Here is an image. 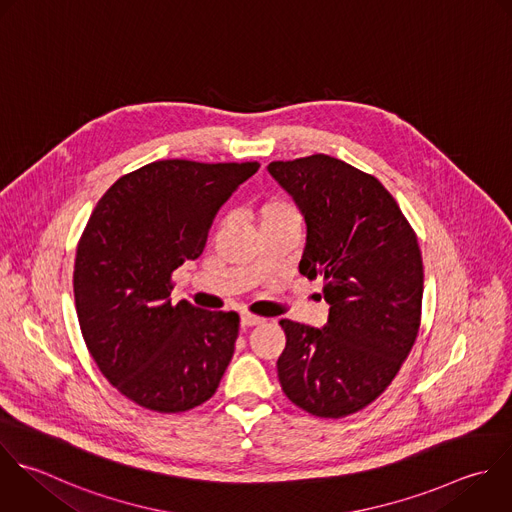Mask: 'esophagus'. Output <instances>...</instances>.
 Instances as JSON below:
<instances>
[{"label": "esophagus", "instance_id": "esophagus-1", "mask_svg": "<svg viewBox=\"0 0 512 512\" xmlns=\"http://www.w3.org/2000/svg\"><path fill=\"white\" fill-rule=\"evenodd\" d=\"M264 322V318H260V316H254V314H248V312H242L240 314V324L242 326H256V324H262Z\"/></svg>", "mask_w": 512, "mask_h": 512}]
</instances>
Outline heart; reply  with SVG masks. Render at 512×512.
<instances>
[{"label":"heart","mask_w":512,"mask_h":512,"mask_svg":"<svg viewBox=\"0 0 512 512\" xmlns=\"http://www.w3.org/2000/svg\"><path fill=\"white\" fill-rule=\"evenodd\" d=\"M282 220H300L298 208L288 198H282V196L268 198L256 210L258 226L272 224V222H282Z\"/></svg>","instance_id":"1"}]
</instances>
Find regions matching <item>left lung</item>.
Returning a JSON list of instances; mask_svg holds the SVG:
<instances>
[{
  "instance_id": "8db88e82",
  "label": "left lung",
  "mask_w": 512,
  "mask_h": 512,
  "mask_svg": "<svg viewBox=\"0 0 512 512\" xmlns=\"http://www.w3.org/2000/svg\"><path fill=\"white\" fill-rule=\"evenodd\" d=\"M272 178L306 220L300 274L324 288L322 328L280 320L286 348L276 368L284 394L320 418L376 400L414 346L422 308L418 240L390 192L326 154L270 162Z\"/></svg>"
}]
</instances>
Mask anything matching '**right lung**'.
Returning <instances> with one entry per match:
<instances>
[{"label": "right lung", "instance_id": "add662e5", "mask_svg": "<svg viewBox=\"0 0 512 512\" xmlns=\"http://www.w3.org/2000/svg\"><path fill=\"white\" fill-rule=\"evenodd\" d=\"M258 168L158 160L122 176L86 224L74 264L82 336L110 384L144 408L200 406L232 360L238 314L172 306V272L204 252L218 210Z\"/></svg>", "mask_w": 512, "mask_h": 512}]
</instances>
